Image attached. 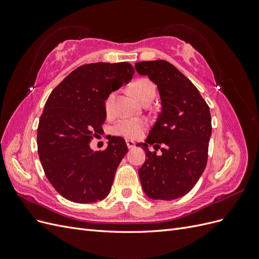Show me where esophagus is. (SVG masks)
Instances as JSON below:
<instances>
[{
    "mask_svg": "<svg viewBox=\"0 0 259 259\" xmlns=\"http://www.w3.org/2000/svg\"><path fill=\"white\" fill-rule=\"evenodd\" d=\"M126 145L128 147V149H133L135 147V143L133 140H126Z\"/></svg>",
    "mask_w": 259,
    "mask_h": 259,
    "instance_id": "34e87169",
    "label": "esophagus"
}]
</instances>
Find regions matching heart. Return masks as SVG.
I'll return each mask as SVG.
<instances>
[{
  "mask_svg": "<svg viewBox=\"0 0 259 259\" xmlns=\"http://www.w3.org/2000/svg\"><path fill=\"white\" fill-rule=\"evenodd\" d=\"M131 91L135 98L144 103L146 100L153 99L156 94L155 85L146 77L142 79H137L131 85ZM115 98V93L112 92L108 95L105 101V108L107 112H110L112 110L113 101ZM146 127V122L139 119H122L117 121L112 126V133L117 136H123L125 138H137L142 135Z\"/></svg>",
  "mask_w": 259,
  "mask_h": 259,
  "instance_id": "1",
  "label": "heart"
}]
</instances>
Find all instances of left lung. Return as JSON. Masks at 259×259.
Masks as SVG:
<instances>
[{
	"label": "left lung",
	"instance_id": "8db88e82",
	"mask_svg": "<svg viewBox=\"0 0 259 259\" xmlns=\"http://www.w3.org/2000/svg\"><path fill=\"white\" fill-rule=\"evenodd\" d=\"M140 75H148L158 88L161 112L142 147L147 159L138 174L150 199L170 201L189 192L205 169L211 135L210 112L190 80L168 61L135 64ZM152 144L162 153L148 150Z\"/></svg>",
	"mask_w": 259,
	"mask_h": 259
}]
</instances>
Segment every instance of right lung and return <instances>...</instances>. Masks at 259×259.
I'll return each mask as SVG.
<instances>
[{"label": "right lung", "instance_id": "obj_1", "mask_svg": "<svg viewBox=\"0 0 259 259\" xmlns=\"http://www.w3.org/2000/svg\"><path fill=\"white\" fill-rule=\"evenodd\" d=\"M128 62L83 65L66 76L46 100L37 127V152L44 173L65 199L94 203L111 190L117 166L127 152L121 137L104 151H93V137L106 120L105 101L134 74Z\"/></svg>", "mask_w": 259, "mask_h": 259}]
</instances>
